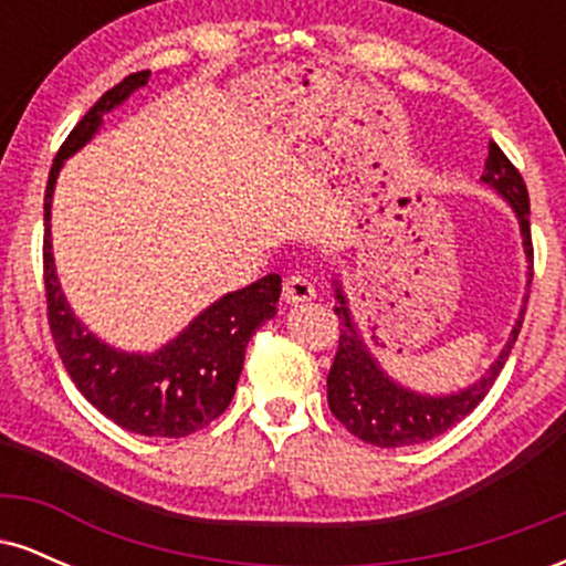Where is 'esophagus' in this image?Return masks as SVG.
<instances>
[{
    "label": "esophagus",
    "instance_id": "1",
    "mask_svg": "<svg viewBox=\"0 0 566 566\" xmlns=\"http://www.w3.org/2000/svg\"><path fill=\"white\" fill-rule=\"evenodd\" d=\"M314 295H316L314 282H311L308 276L295 274V276L284 279L282 297H284V301H287V303H303V301H311V297H314Z\"/></svg>",
    "mask_w": 566,
    "mask_h": 566
}]
</instances>
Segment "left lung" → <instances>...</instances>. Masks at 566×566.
<instances>
[{
    "mask_svg": "<svg viewBox=\"0 0 566 566\" xmlns=\"http://www.w3.org/2000/svg\"><path fill=\"white\" fill-rule=\"evenodd\" d=\"M482 184L503 197L513 207L518 218V229L524 239V255L530 261V282L532 284V233H530V193L524 178L518 175L511 159L500 151L497 143H490V157L484 161ZM335 314L340 319V340H337V354L327 375V401L329 409L354 437L373 447H409L428 441L439 433L450 431L465 415L476 409L484 399L492 382L497 380L500 369L509 359L513 343H516L518 329L524 322V308H527V295H524L522 314L513 324L509 343L500 350L486 373L473 386L450 396H426L399 386L382 373V367L369 354L365 337H361L356 322L350 319L348 301L343 295L340 282H335Z\"/></svg>",
    "mask_w": 566,
    "mask_h": 566,
    "instance_id": "obj_1",
    "label": "left lung"
}]
</instances>
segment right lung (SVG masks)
<instances>
[{
  "label": "right lung",
  "mask_w": 566,
  "mask_h": 566,
  "mask_svg": "<svg viewBox=\"0 0 566 566\" xmlns=\"http://www.w3.org/2000/svg\"><path fill=\"white\" fill-rule=\"evenodd\" d=\"M148 76L151 71H138L103 93L53 159L44 188V292L57 356L84 399L116 426L140 437L180 439L210 426L231 405L247 343L276 314L282 276L269 274L250 287L223 295L154 354H127L108 346L76 319L57 282L50 242V207L57 172L63 161L97 133L103 114L122 106Z\"/></svg>",
  "instance_id": "obj_1"
}]
</instances>
